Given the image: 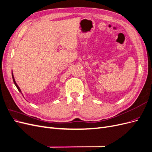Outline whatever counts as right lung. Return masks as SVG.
<instances>
[{
    "label": "right lung",
    "mask_w": 152,
    "mask_h": 152,
    "mask_svg": "<svg viewBox=\"0 0 152 152\" xmlns=\"http://www.w3.org/2000/svg\"><path fill=\"white\" fill-rule=\"evenodd\" d=\"M12 80H13V82H14V83H15V86H16V87H17V89H18V90L19 91L20 93H21V89H20V87H19V86H18V85H17V84H16V81H15V78H14V75H13V74H12ZM21 94H22V93H21ZM23 95V94H22Z\"/></svg>",
    "instance_id": "obj_1"
}]
</instances>
